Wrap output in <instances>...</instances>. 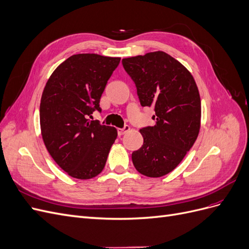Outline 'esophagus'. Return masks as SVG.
Instances as JSON below:
<instances>
[{
    "instance_id": "34e87169",
    "label": "esophagus",
    "mask_w": 249,
    "mask_h": 249,
    "mask_svg": "<svg viewBox=\"0 0 249 249\" xmlns=\"http://www.w3.org/2000/svg\"><path fill=\"white\" fill-rule=\"evenodd\" d=\"M127 131H130V126H129V125L124 126L123 129H117V133H118L119 136H122V135H124V134L126 133Z\"/></svg>"
}]
</instances>
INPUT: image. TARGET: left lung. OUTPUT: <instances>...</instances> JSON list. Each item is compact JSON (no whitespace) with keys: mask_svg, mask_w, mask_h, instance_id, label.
Returning <instances> with one entry per match:
<instances>
[{"mask_svg":"<svg viewBox=\"0 0 249 249\" xmlns=\"http://www.w3.org/2000/svg\"><path fill=\"white\" fill-rule=\"evenodd\" d=\"M135 82L142 107H153L156 124L140 130L143 145L132 154L141 175L160 178L182 162L200 129L201 106L196 83L186 67L165 52L123 59Z\"/></svg>","mask_w":249,"mask_h":249,"instance_id":"left-lung-1","label":"left lung"}]
</instances>
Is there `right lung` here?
Masks as SVG:
<instances>
[{"instance_id":"add662e5","label":"right lung","mask_w":249,"mask_h":249,"mask_svg":"<svg viewBox=\"0 0 249 249\" xmlns=\"http://www.w3.org/2000/svg\"><path fill=\"white\" fill-rule=\"evenodd\" d=\"M118 57L77 54L53 71L40 101L41 136L49 154L67 175L89 179L103 171L117 137L114 126L90 120Z\"/></svg>"}]
</instances>
